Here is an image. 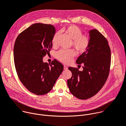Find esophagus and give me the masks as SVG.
<instances>
[{
  "instance_id": "esophagus-1",
  "label": "esophagus",
  "mask_w": 126,
  "mask_h": 126,
  "mask_svg": "<svg viewBox=\"0 0 126 126\" xmlns=\"http://www.w3.org/2000/svg\"><path fill=\"white\" fill-rule=\"evenodd\" d=\"M64 69L65 70H67L68 69V67H67L66 66L64 65Z\"/></svg>"
}]
</instances>
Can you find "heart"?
Segmentation results:
<instances>
[{
	"label": "heart",
	"instance_id": "obj_1",
	"mask_svg": "<svg viewBox=\"0 0 126 126\" xmlns=\"http://www.w3.org/2000/svg\"><path fill=\"white\" fill-rule=\"evenodd\" d=\"M62 31L72 40L73 46L76 50L79 52H84L88 47L90 44V38L87 35H82V32L78 27L75 25H70L63 29ZM58 33H56L52 40L53 46L57 44V39ZM75 53L73 50H61L57 52L56 57L58 60L64 63H69L75 56Z\"/></svg>",
	"mask_w": 126,
	"mask_h": 126
}]
</instances>
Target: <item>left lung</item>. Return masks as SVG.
I'll return each mask as SVG.
<instances>
[{"label":"left lung","mask_w":126,"mask_h":126,"mask_svg":"<svg viewBox=\"0 0 126 126\" xmlns=\"http://www.w3.org/2000/svg\"><path fill=\"white\" fill-rule=\"evenodd\" d=\"M90 44L87 49L76 60L83 63V70L69 67L72 77L68 79L70 93L76 97L86 99L95 95L104 85L108 77L111 52L108 42L97 30L88 31Z\"/></svg>","instance_id":"left-lung-1"}]
</instances>
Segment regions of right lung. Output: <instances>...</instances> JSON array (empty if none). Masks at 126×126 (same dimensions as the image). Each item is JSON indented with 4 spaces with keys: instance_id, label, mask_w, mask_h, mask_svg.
Instances as JSON below:
<instances>
[{
    "instance_id": "1",
    "label": "right lung",
    "mask_w": 126,
    "mask_h": 126,
    "mask_svg": "<svg viewBox=\"0 0 126 126\" xmlns=\"http://www.w3.org/2000/svg\"><path fill=\"white\" fill-rule=\"evenodd\" d=\"M56 30L51 25L34 24L21 32L14 46V62L21 83L36 95H44L52 90L64 67L56 60L51 64L43 57L52 47Z\"/></svg>"
}]
</instances>
